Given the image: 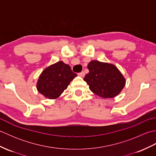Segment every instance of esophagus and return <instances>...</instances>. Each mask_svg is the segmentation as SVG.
I'll use <instances>...</instances> for the list:
<instances>
[{
	"mask_svg": "<svg viewBox=\"0 0 156 156\" xmlns=\"http://www.w3.org/2000/svg\"><path fill=\"white\" fill-rule=\"evenodd\" d=\"M78 76H80V77H84L85 76V73L84 72H81L80 73H79L78 74Z\"/></svg>",
	"mask_w": 156,
	"mask_h": 156,
	"instance_id": "34e87169",
	"label": "esophagus"
}]
</instances>
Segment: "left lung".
Here are the masks:
<instances>
[{"mask_svg":"<svg viewBox=\"0 0 156 156\" xmlns=\"http://www.w3.org/2000/svg\"><path fill=\"white\" fill-rule=\"evenodd\" d=\"M88 74L84 80L90 90L103 98H112L121 93L125 87L126 80L114 64L97 60H92L88 66Z\"/></svg>","mask_w":156,"mask_h":156,"instance_id":"obj_1","label":"left lung"}]
</instances>
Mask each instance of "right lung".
<instances>
[{
  "mask_svg": "<svg viewBox=\"0 0 156 156\" xmlns=\"http://www.w3.org/2000/svg\"><path fill=\"white\" fill-rule=\"evenodd\" d=\"M76 76L72 71L70 66L59 61L43 70L39 76L36 88L45 98L56 99Z\"/></svg>",
  "mask_w": 156,
  "mask_h": 156,
  "instance_id": "add662e5",
  "label": "right lung"
}]
</instances>
